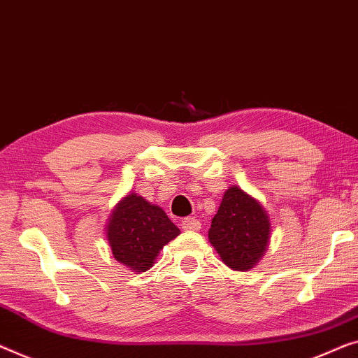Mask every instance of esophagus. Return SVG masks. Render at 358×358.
Returning a JSON list of instances; mask_svg holds the SVG:
<instances>
[{"instance_id":"esophagus-1","label":"esophagus","mask_w":358,"mask_h":358,"mask_svg":"<svg viewBox=\"0 0 358 358\" xmlns=\"http://www.w3.org/2000/svg\"><path fill=\"white\" fill-rule=\"evenodd\" d=\"M181 228L186 231H197L201 228V222L196 217H186L181 220Z\"/></svg>"}]
</instances>
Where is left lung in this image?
I'll use <instances>...</instances> for the list:
<instances>
[{
  "mask_svg": "<svg viewBox=\"0 0 358 358\" xmlns=\"http://www.w3.org/2000/svg\"><path fill=\"white\" fill-rule=\"evenodd\" d=\"M270 238V222L264 207L238 186L223 196L212 218L209 241L223 264L246 271L262 257Z\"/></svg>",
  "mask_w": 358,
  "mask_h": 358,
  "instance_id": "8db88e82",
  "label": "left lung"
}]
</instances>
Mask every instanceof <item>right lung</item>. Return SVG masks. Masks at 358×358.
<instances>
[{"mask_svg":"<svg viewBox=\"0 0 358 358\" xmlns=\"http://www.w3.org/2000/svg\"><path fill=\"white\" fill-rule=\"evenodd\" d=\"M178 234L180 230L161 207L135 193L120 201L108 225L112 254L133 271L148 270L159 250Z\"/></svg>","mask_w":358,"mask_h":358,"instance_id":"obj_1","label":"right lung"}]
</instances>
